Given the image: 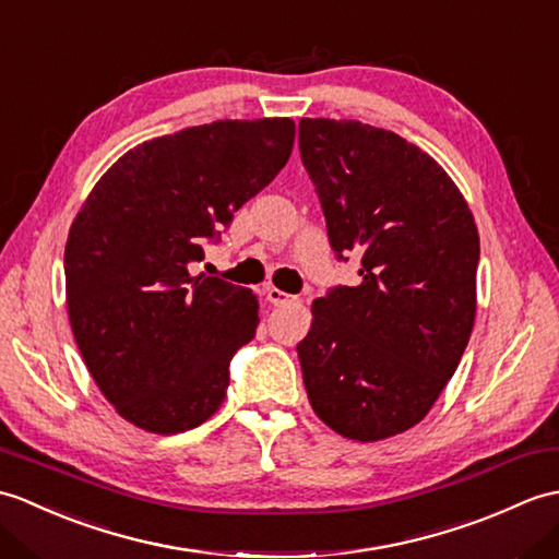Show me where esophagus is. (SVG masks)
<instances>
[{"instance_id":"1","label":"esophagus","mask_w":559,"mask_h":559,"mask_svg":"<svg viewBox=\"0 0 559 559\" xmlns=\"http://www.w3.org/2000/svg\"><path fill=\"white\" fill-rule=\"evenodd\" d=\"M266 293V300L271 302V305H276V307H283V305H290L295 297L293 295H288V293H283V290H278V288H274V285H269V288L264 290Z\"/></svg>"}]
</instances>
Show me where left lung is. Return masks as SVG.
I'll return each instance as SVG.
<instances>
[{"instance_id":"8db88e82","label":"left lung","mask_w":559,"mask_h":559,"mask_svg":"<svg viewBox=\"0 0 559 559\" xmlns=\"http://www.w3.org/2000/svg\"><path fill=\"white\" fill-rule=\"evenodd\" d=\"M300 154L331 248L361 254L359 285L314 300L297 343L309 405L349 440L391 438L426 417L469 343L474 214L443 166L393 131L302 119Z\"/></svg>"}]
</instances>
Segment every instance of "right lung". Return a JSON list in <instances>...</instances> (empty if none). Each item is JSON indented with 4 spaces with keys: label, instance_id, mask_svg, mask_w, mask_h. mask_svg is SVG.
<instances>
[{
    "label": "right lung",
    "instance_id": "1",
    "mask_svg": "<svg viewBox=\"0 0 559 559\" xmlns=\"http://www.w3.org/2000/svg\"><path fill=\"white\" fill-rule=\"evenodd\" d=\"M290 119L214 121L128 150L75 214L63 271L69 321L102 395L126 421L171 436L200 426L254 338L257 295L194 276L204 240L278 176Z\"/></svg>",
    "mask_w": 559,
    "mask_h": 559
}]
</instances>
